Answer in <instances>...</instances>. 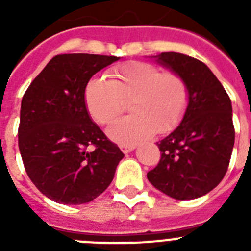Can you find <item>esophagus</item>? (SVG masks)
I'll list each match as a JSON object with an SVG mask.
<instances>
[{
    "instance_id": "34e87169",
    "label": "esophagus",
    "mask_w": 251,
    "mask_h": 251,
    "mask_svg": "<svg viewBox=\"0 0 251 251\" xmlns=\"http://www.w3.org/2000/svg\"><path fill=\"white\" fill-rule=\"evenodd\" d=\"M119 148H121L122 150V152L123 153H129V152H132L133 150H134V146H127V145H121L119 146Z\"/></svg>"
}]
</instances>
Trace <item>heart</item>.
<instances>
[{"label": "heart", "instance_id": "obj_1", "mask_svg": "<svg viewBox=\"0 0 251 251\" xmlns=\"http://www.w3.org/2000/svg\"><path fill=\"white\" fill-rule=\"evenodd\" d=\"M108 80L94 77L85 88V104L99 124L114 121L130 101L133 114L115 121L106 133L119 145L134 146L154 134L167 133L182 121L190 101L187 83L174 72L132 61L110 70Z\"/></svg>", "mask_w": 251, "mask_h": 251}]
</instances>
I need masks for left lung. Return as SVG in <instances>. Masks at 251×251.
Wrapping results in <instances>:
<instances>
[{"mask_svg": "<svg viewBox=\"0 0 251 251\" xmlns=\"http://www.w3.org/2000/svg\"><path fill=\"white\" fill-rule=\"evenodd\" d=\"M152 57L185 79L190 101L178 127L157 143L161 159L147 178L172 199H197L214 190L229 167L235 141L231 100L200 60L178 52Z\"/></svg>", "mask_w": 251, "mask_h": 251, "instance_id": "1", "label": "left lung"}]
</instances>
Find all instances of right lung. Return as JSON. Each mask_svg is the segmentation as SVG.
I'll list each match as a JSON object with an SVG mask.
<instances>
[{
	"label": "right lung",
	"mask_w": 251,
	"mask_h": 251,
	"mask_svg": "<svg viewBox=\"0 0 251 251\" xmlns=\"http://www.w3.org/2000/svg\"><path fill=\"white\" fill-rule=\"evenodd\" d=\"M121 57L56 55L21 101L19 148L41 194L64 205L90 202L113 181L124 157L90 118L85 88L94 74Z\"/></svg>",
	"instance_id": "1"
}]
</instances>
